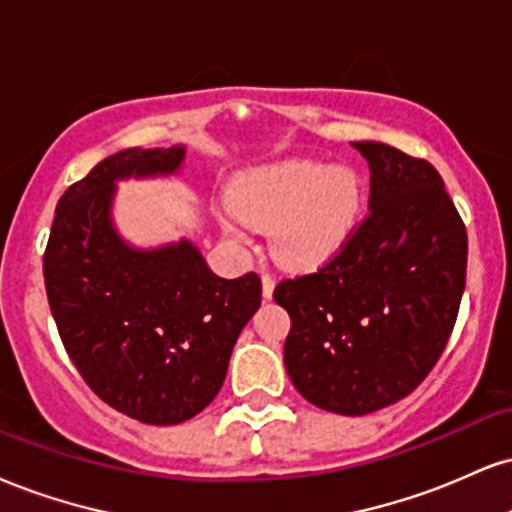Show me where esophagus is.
<instances>
[{
	"label": "esophagus",
	"mask_w": 512,
	"mask_h": 512,
	"mask_svg": "<svg viewBox=\"0 0 512 512\" xmlns=\"http://www.w3.org/2000/svg\"><path fill=\"white\" fill-rule=\"evenodd\" d=\"M274 276L272 274H262V295L264 300H272L274 295Z\"/></svg>",
	"instance_id": "esophagus-1"
}]
</instances>
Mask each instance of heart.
Listing matches in <instances>:
<instances>
[{
  "label": "heart",
  "instance_id": "heart-1",
  "mask_svg": "<svg viewBox=\"0 0 512 512\" xmlns=\"http://www.w3.org/2000/svg\"><path fill=\"white\" fill-rule=\"evenodd\" d=\"M362 205V183L346 166L286 159L238 176L224 226H272V248L291 267H317L343 248Z\"/></svg>",
  "mask_w": 512,
  "mask_h": 512
}]
</instances>
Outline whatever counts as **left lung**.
<instances>
[{
	"instance_id": "left-lung-1",
	"label": "left lung",
	"mask_w": 512,
	"mask_h": 512,
	"mask_svg": "<svg viewBox=\"0 0 512 512\" xmlns=\"http://www.w3.org/2000/svg\"><path fill=\"white\" fill-rule=\"evenodd\" d=\"M369 164V214L334 260L286 279L283 346L300 396L336 415L398 403L451 338L467 272V231L427 159L384 143L353 145Z\"/></svg>"
}]
</instances>
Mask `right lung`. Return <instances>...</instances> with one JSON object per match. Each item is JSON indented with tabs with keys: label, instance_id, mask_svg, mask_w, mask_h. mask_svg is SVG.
I'll list each match as a JSON object with an SVG mask.
<instances>
[{
	"label": "right lung",
	"instance_id": "add662e5",
	"mask_svg": "<svg viewBox=\"0 0 512 512\" xmlns=\"http://www.w3.org/2000/svg\"><path fill=\"white\" fill-rule=\"evenodd\" d=\"M186 147L116 152L61 195L45 288L61 343L104 403L145 424L205 410L262 303L255 272L221 279L190 240L138 250L114 229L116 181L169 176Z\"/></svg>",
	"mask_w": 512,
	"mask_h": 512
}]
</instances>
